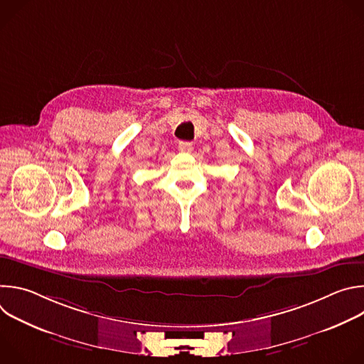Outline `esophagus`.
<instances>
[{
	"instance_id": "34e87169",
	"label": "esophagus",
	"mask_w": 364,
	"mask_h": 364,
	"mask_svg": "<svg viewBox=\"0 0 364 364\" xmlns=\"http://www.w3.org/2000/svg\"><path fill=\"white\" fill-rule=\"evenodd\" d=\"M178 149L181 152H191L193 151V144L191 142H186V141H181L178 144Z\"/></svg>"
}]
</instances>
